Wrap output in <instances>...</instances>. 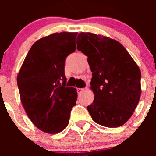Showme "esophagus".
I'll return each instance as SVG.
<instances>
[{
  "label": "esophagus",
  "instance_id": "1",
  "mask_svg": "<svg viewBox=\"0 0 156 156\" xmlns=\"http://www.w3.org/2000/svg\"><path fill=\"white\" fill-rule=\"evenodd\" d=\"M84 90V88H77V92H78V94H80L81 93H82Z\"/></svg>",
  "mask_w": 156,
  "mask_h": 156
}]
</instances>
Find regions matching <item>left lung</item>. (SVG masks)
I'll list each match as a JSON object with an SVG mask.
<instances>
[{
	"label": "left lung",
	"mask_w": 156,
	"mask_h": 156,
	"mask_svg": "<svg viewBox=\"0 0 156 156\" xmlns=\"http://www.w3.org/2000/svg\"><path fill=\"white\" fill-rule=\"evenodd\" d=\"M77 41V49L87 56L92 72L90 88L94 100L87 106L90 115L102 126H122L131 117L140 98V69L116 40L81 32Z\"/></svg>",
	"instance_id": "8db88e82"
}]
</instances>
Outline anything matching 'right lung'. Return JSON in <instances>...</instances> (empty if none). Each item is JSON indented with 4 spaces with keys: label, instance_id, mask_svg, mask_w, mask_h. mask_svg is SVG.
Here are the masks:
<instances>
[{
    "label": "right lung",
    "instance_id": "add662e5",
    "mask_svg": "<svg viewBox=\"0 0 156 156\" xmlns=\"http://www.w3.org/2000/svg\"><path fill=\"white\" fill-rule=\"evenodd\" d=\"M77 32L53 33L31 46L17 75L20 100L39 130L57 133L68 125L76 88L66 87L65 59L76 50Z\"/></svg>",
    "mask_w": 156,
    "mask_h": 156
}]
</instances>
